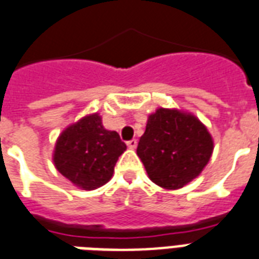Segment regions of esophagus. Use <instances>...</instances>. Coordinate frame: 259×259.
Returning <instances> with one entry per match:
<instances>
[{"label":"esophagus","instance_id":"obj_1","mask_svg":"<svg viewBox=\"0 0 259 259\" xmlns=\"http://www.w3.org/2000/svg\"><path fill=\"white\" fill-rule=\"evenodd\" d=\"M127 148L129 149H136L137 148V140H130V141H127Z\"/></svg>","mask_w":259,"mask_h":259}]
</instances>
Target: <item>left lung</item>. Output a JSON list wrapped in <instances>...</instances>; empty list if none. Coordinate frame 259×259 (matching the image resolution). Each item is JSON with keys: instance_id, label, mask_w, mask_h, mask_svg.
<instances>
[{"instance_id": "1", "label": "left lung", "mask_w": 259, "mask_h": 259, "mask_svg": "<svg viewBox=\"0 0 259 259\" xmlns=\"http://www.w3.org/2000/svg\"><path fill=\"white\" fill-rule=\"evenodd\" d=\"M212 152V137L199 118L164 107L148 117L137 148L149 179L164 189L183 188L196 179Z\"/></svg>"}]
</instances>
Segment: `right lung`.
Masks as SVG:
<instances>
[{
    "mask_svg": "<svg viewBox=\"0 0 259 259\" xmlns=\"http://www.w3.org/2000/svg\"><path fill=\"white\" fill-rule=\"evenodd\" d=\"M125 150L119 134L105 129L101 115L94 113L63 130L52 160L55 168L75 187L93 191L113 177L118 157Z\"/></svg>",
    "mask_w": 259,
    "mask_h": 259,
    "instance_id": "obj_1",
    "label": "right lung"
}]
</instances>
